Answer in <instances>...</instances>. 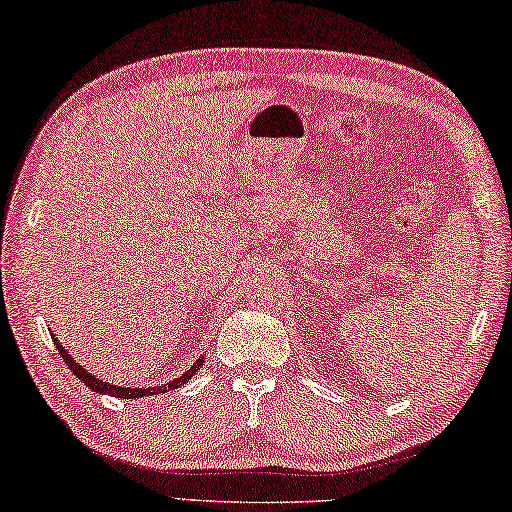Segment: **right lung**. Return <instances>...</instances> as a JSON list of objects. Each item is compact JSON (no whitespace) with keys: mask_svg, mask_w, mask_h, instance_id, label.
Listing matches in <instances>:
<instances>
[{"mask_svg":"<svg viewBox=\"0 0 512 512\" xmlns=\"http://www.w3.org/2000/svg\"><path fill=\"white\" fill-rule=\"evenodd\" d=\"M53 342H55V347H58V351H60V356L64 358V362H67L69 369L73 371V376L80 378L82 383H85L89 389H94V392H98V394H109V396H116V398H141V396L163 394V392H167V389H176V387H181L183 383H188V380H190L194 374H197L199 367L203 365V358L194 360V365H192L188 371H185V374H183L181 378H174V380H170V383H167V385H156V387H147V389H145V387H143V389L118 387V385H109V383H105V380H100V378H96V376H91L85 367L78 365V362L69 356V351L60 345L58 338H55V336H53Z\"/></svg>","mask_w":512,"mask_h":512,"instance_id":"add662e5","label":"right lung"}]
</instances>
